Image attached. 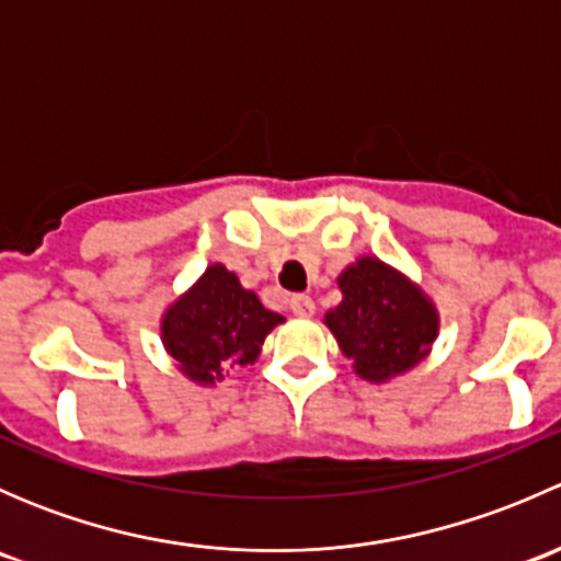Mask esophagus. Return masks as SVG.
Returning <instances> with one entry per match:
<instances>
[{"mask_svg": "<svg viewBox=\"0 0 561 561\" xmlns=\"http://www.w3.org/2000/svg\"><path fill=\"white\" fill-rule=\"evenodd\" d=\"M290 312L296 317H312L314 314V301L309 296H293L290 298Z\"/></svg>", "mask_w": 561, "mask_h": 561, "instance_id": "obj_1", "label": "esophagus"}]
</instances>
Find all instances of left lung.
<instances>
[{"instance_id":"left-lung-1","label":"left lung","mask_w":561,"mask_h":561,"mask_svg":"<svg viewBox=\"0 0 561 561\" xmlns=\"http://www.w3.org/2000/svg\"><path fill=\"white\" fill-rule=\"evenodd\" d=\"M342 304L325 312L339 350L353 360L355 375L388 382L415 369L439 333L432 298L401 271L364 254L339 274Z\"/></svg>"}]
</instances>
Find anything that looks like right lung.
Segmentation results:
<instances>
[{
    "label": "right lung",
    "mask_w": 561,
    "mask_h": 561,
    "mask_svg": "<svg viewBox=\"0 0 561 561\" xmlns=\"http://www.w3.org/2000/svg\"><path fill=\"white\" fill-rule=\"evenodd\" d=\"M279 322L285 317L265 309L233 271L214 263L165 309L160 333L181 375L197 386H214L233 366L254 364Z\"/></svg>",
    "instance_id": "1"
}]
</instances>
